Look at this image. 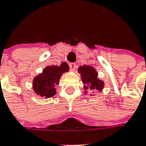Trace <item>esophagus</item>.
Instances as JSON below:
<instances>
[{"label": "esophagus", "mask_w": 146, "mask_h": 146, "mask_svg": "<svg viewBox=\"0 0 146 146\" xmlns=\"http://www.w3.org/2000/svg\"><path fill=\"white\" fill-rule=\"evenodd\" d=\"M69 66H70V69L71 70H74L76 68V63H70V64H69Z\"/></svg>", "instance_id": "34e87169"}]
</instances>
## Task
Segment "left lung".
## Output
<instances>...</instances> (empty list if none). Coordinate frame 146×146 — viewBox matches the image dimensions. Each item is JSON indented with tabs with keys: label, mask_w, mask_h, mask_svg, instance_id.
Here are the masks:
<instances>
[{
	"label": "left lung",
	"mask_w": 146,
	"mask_h": 146,
	"mask_svg": "<svg viewBox=\"0 0 146 146\" xmlns=\"http://www.w3.org/2000/svg\"><path fill=\"white\" fill-rule=\"evenodd\" d=\"M81 73L82 82L85 83V89L91 91H101L103 87V82L98 79V73L96 70L90 65H83L78 70Z\"/></svg>",
	"instance_id": "8db88e82"
}]
</instances>
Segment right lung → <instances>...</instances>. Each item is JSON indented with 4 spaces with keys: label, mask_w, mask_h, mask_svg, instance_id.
I'll return each instance as SVG.
<instances>
[{
    "label": "right lung",
    "mask_w": 146,
    "mask_h": 146,
    "mask_svg": "<svg viewBox=\"0 0 146 146\" xmlns=\"http://www.w3.org/2000/svg\"><path fill=\"white\" fill-rule=\"evenodd\" d=\"M69 70L65 62L60 65H50L46 67L43 73L38 76L33 81V89L35 92L44 98H52L55 95V86L59 84L62 74Z\"/></svg>",
    "instance_id": "add662e5"
}]
</instances>
